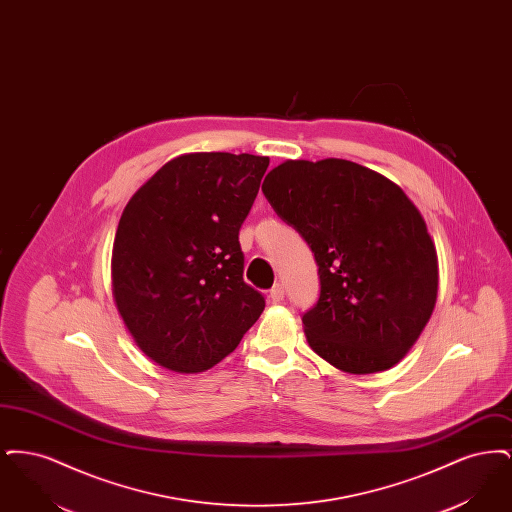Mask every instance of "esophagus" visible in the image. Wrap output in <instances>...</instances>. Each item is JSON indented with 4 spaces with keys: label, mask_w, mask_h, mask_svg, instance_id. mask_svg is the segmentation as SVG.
I'll return each instance as SVG.
<instances>
[{
    "label": "esophagus",
    "mask_w": 512,
    "mask_h": 512,
    "mask_svg": "<svg viewBox=\"0 0 512 512\" xmlns=\"http://www.w3.org/2000/svg\"><path fill=\"white\" fill-rule=\"evenodd\" d=\"M284 295H286V290H284V284H276L272 290H270V301L272 303H280L282 299H284Z\"/></svg>",
    "instance_id": "1"
}]
</instances>
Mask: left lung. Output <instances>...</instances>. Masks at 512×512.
Returning a JSON list of instances; mask_svg holds the SVG:
<instances>
[{
  "label": "left lung",
  "mask_w": 512,
  "mask_h": 512,
  "mask_svg": "<svg viewBox=\"0 0 512 512\" xmlns=\"http://www.w3.org/2000/svg\"><path fill=\"white\" fill-rule=\"evenodd\" d=\"M263 194L315 253L320 295L303 315L311 349L349 374L397 365L438 297V253L413 201L345 159L286 161Z\"/></svg>",
  "instance_id": "8db88e82"
}]
</instances>
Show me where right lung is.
<instances>
[{"label":"right lung","instance_id":"add662e5","mask_svg":"<svg viewBox=\"0 0 512 512\" xmlns=\"http://www.w3.org/2000/svg\"><path fill=\"white\" fill-rule=\"evenodd\" d=\"M268 157L188 153L163 165L122 211L111 259L122 320L151 361L203 372L265 309L244 282L240 228Z\"/></svg>","mask_w":512,"mask_h":512}]
</instances>
